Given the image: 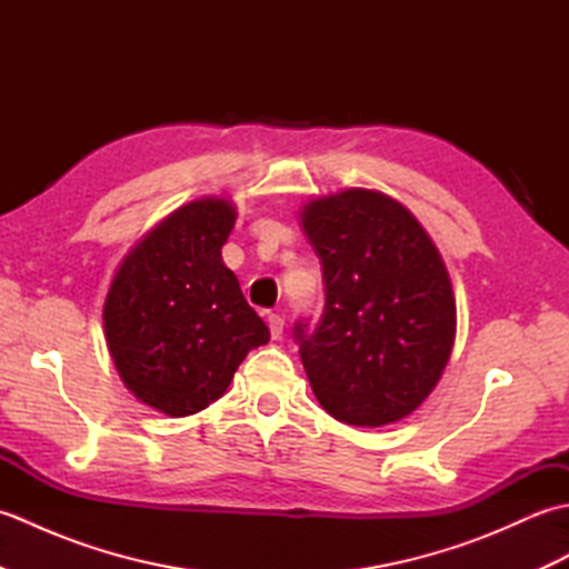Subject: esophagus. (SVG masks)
<instances>
[{"label":"esophagus","mask_w":569,"mask_h":569,"mask_svg":"<svg viewBox=\"0 0 569 569\" xmlns=\"http://www.w3.org/2000/svg\"><path fill=\"white\" fill-rule=\"evenodd\" d=\"M266 320H269L271 337H273V340H278V337L283 335V318L278 316V312H269V318H266Z\"/></svg>","instance_id":"obj_1"}]
</instances>
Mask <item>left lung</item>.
I'll return each mask as SVG.
<instances>
[{"label": "left lung", "instance_id": "8db88e82", "mask_svg": "<svg viewBox=\"0 0 569 569\" xmlns=\"http://www.w3.org/2000/svg\"><path fill=\"white\" fill-rule=\"evenodd\" d=\"M322 266L316 328L293 325L320 406L347 426L401 420L440 381L455 342V296L438 249L401 202L342 190L306 204Z\"/></svg>", "mask_w": 569, "mask_h": 569}]
</instances>
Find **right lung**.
I'll return each instance as SVG.
<instances>
[{"mask_svg": "<svg viewBox=\"0 0 569 569\" xmlns=\"http://www.w3.org/2000/svg\"><path fill=\"white\" fill-rule=\"evenodd\" d=\"M237 212L204 198L153 227L117 269L104 335L139 401L183 418L217 401L244 357L271 340L222 261Z\"/></svg>", "mask_w": 569, "mask_h": 569, "instance_id": "right-lung-1", "label": "right lung"}]
</instances>
